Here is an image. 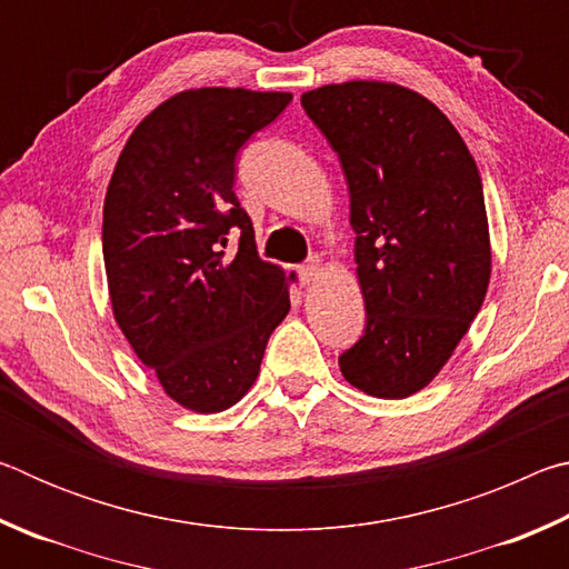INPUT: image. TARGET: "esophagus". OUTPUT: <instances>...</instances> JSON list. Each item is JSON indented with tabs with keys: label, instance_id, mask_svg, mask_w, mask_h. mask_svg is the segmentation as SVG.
<instances>
[{
	"label": "esophagus",
	"instance_id": "esophagus-1",
	"mask_svg": "<svg viewBox=\"0 0 569 569\" xmlns=\"http://www.w3.org/2000/svg\"><path fill=\"white\" fill-rule=\"evenodd\" d=\"M298 276H301L303 283H313L316 278L321 276V261L319 258H311L306 266H298Z\"/></svg>",
	"mask_w": 569,
	"mask_h": 569
}]
</instances>
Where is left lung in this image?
Instances as JSON below:
<instances>
[{
  "label": "left lung",
  "instance_id": "left-lung-1",
  "mask_svg": "<svg viewBox=\"0 0 569 569\" xmlns=\"http://www.w3.org/2000/svg\"><path fill=\"white\" fill-rule=\"evenodd\" d=\"M301 104L339 152L351 196L366 329L339 356L369 397L407 399L437 377L485 303L492 246L477 162L435 102L351 80Z\"/></svg>",
  "mask_w": 569,
  "mask_h": 569
}]
</instances>
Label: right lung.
<instances>
[{"mask_svg":"<svg viewBox=\"0 0 569 569\" xmlns=\"http://www.w3.org/2000/svg\"><path fill=\"white\" fill-rule=\"evenodd\" d=\"M291 92L200 88L158 104L124 142L102 210L110 303L138 359L172 401L226 411L261 371L291 298L258 258L236 158Z\"/></svg>","mask_w":569,"mask_h":569,"instance_id":"obj_1","label":"right lung"}]
</instances>
